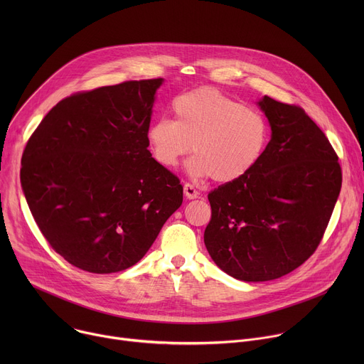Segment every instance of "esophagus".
I'll return each instance as SVG.
<instances>
[{"label":"esophagus","instance_id":"esophagus-1","mask_svg":"<svg viewBox=\"0 0 364 364\" xmlns=\"http://www.w3.org/2000/svg\"><path fill=\"white\" fill-rule=\"evenodd\" d=\"M184 194H186V197L187 198H197L198 196H200V193H198V190H196V187L193 186V184H190V183H186L184 184Z\"/></svg>","mask_w":364,"mask_h":364}]
</instances>
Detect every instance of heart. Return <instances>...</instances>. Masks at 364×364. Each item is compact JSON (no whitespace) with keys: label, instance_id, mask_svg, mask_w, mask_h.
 Instances as JSON below:
<instances>
[{"label":"heart","instance_id":"1","mask_svg":"<svg viewBox=\"0 0 364 364\" xmlns=\"http://www.w3.org/2000/svg\"><path fill=\"white\" fill-rule=\"evenodd\" d=\"M171 111L174 121L160 118L146 131L154 160L166 168L178 166L193 144L196 154L187 171L196 178L232 183L246 176L265 151L269 132L265 117L216 89L181 93Z\"/></svg>","mask_w":364,"mask_h":364}]
</instances>
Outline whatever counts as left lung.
Segmentation results:
<instances>
[{
  "instance_id": "8db88e82",
  "label": "left lung",
  "mask_w": 364,
  "mask_h": 364,
  "mask_svg": "<svg viewBox=\"0 0 364 364\" xmlns=\"http://www.w3.org/2000/svg\"><path fill=\"white\" fill-rule=\"evenodd\" d=\"M272 136L242 178L209 193L212 219L204 245L230 277L281 278L316 252L341 188L338 155L298 105L264 96Z\"/></svg>"
}]
</instances>
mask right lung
Listing matches in <instances>:
<instances>
[{
  "label": "right lung",
  "mask_w": 364,
  "mask_h": 364,
  "mask_svg": "<svg viewBox=\"0 0 364 364\" xmlns=\"http://www.w3.org/2000/svg\"><path fill=\"white\" fill-rule=\"evenodd\" d=\"M161 83L73 93L27 141L20 178L30 212L51 249L76 268L114 274L135 265L183 203L178 177L148 151Z\"/></svg>",
  "instance_id": "obj_1"
}]
</instances>
